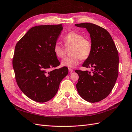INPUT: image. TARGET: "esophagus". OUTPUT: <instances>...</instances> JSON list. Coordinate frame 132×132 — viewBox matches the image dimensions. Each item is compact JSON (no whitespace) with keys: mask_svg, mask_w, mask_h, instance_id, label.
<instances>
[{"mask_svg":"<svg viewBox=\"0 0 132 132\" xmlns=\"http://www.w3.org/2000/svg\"><path fill=\"white\" fill-rule=\"evenodd\" d=\"M69 72H70V73H72V72H73V70L71 69V68H69Z\"/></svg>","mask_w":132,"mask_h":132,"instance_id":"34e87169","label":"esophagus"}]
</instances>
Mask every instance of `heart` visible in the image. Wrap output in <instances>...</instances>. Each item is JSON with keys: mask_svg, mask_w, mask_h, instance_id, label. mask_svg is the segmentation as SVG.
<instances>
[{"mask_svg": "<svg viewBox=\"0 0 132 132\" xmlns=\"http://www.w3.org/2000/svg\"><path fill=\"white\" fill-rule=\"evenodd\" d=\"M62 40L66 47L72 46L70 50V56L65 58L61 62V65L73 68L77 66L80 59H87L92 50V44L90 39L84 37L82 33L72 31L63 37ZM53 52L57 58L64 57L66 50L60 43H56L53 46Z\"/></svg>", "mask_w": 132, "mask_h": 132, "instance_id": "1", "label": "heart"}]
</instances>
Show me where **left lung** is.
Returning <instances> with one entry per match:
<instances>
[{"label": "left lung", "instance_id": "8db88e82", "mask_svg": "<svg viewBox=\"0 0 132 132\" xmlns=\"http://www.w3.org/2000/svg\"><path fill=\"white\" fill-rule=\"evenodd\" d=\"M86 28L90 34L92 50L83 64L91 71L76 70L79 76L76 84L79 95L90 103L107 97L115 84L118 75V53L107 30L91 23L75 24Z\"/></svg>", "mask_w": 132, "mask_h": 132}]
</instances>
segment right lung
Returning <instances> with one entry per match:
<instances>
[{
    "mask_svg": "<svg viewBox=\"0 0 132 132\" xmlns=\"http://www.w3.org/2000/svg\"><path fill=\"white\" fill-rule=\"evenodd\" d=\"M62 24L40 25L29 29L17 43L12 59L19 87L29 99L45 103L56 95L69 73L60 64L53 46L61 35Z\"/></svg>",
    "mask_w": 132,
    "mask_h": 132,
    "instance_id": "obj_1",
    "label": "right lung"
}]
</instances>
